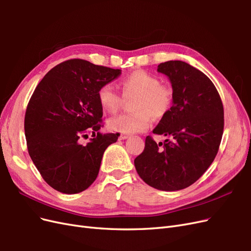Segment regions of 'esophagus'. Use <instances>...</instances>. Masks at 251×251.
<instances>
[{"label": "esophagus", "mask_w": 251, "mask_h": 251, "mask_svg": "<svg viewBox=\"0 0 251 251\" xmlns=\"http://www.w3.org/2000/svg\"><path fill=\"white\" fill-rule=\"evenodd\" d=\"M128 137H130V135H127V134H120L119 139H120V140H124V139H127Z\"/></svg>", "instance_id": "34e87169"}]
</instances>
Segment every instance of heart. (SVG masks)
Here are the masks:
<instances>
[{
  "instance_id": "b5f03b06",
  "label": "heart",
  "mask_w": 251,
  "mask_h": 251,
  "mask_svg": "<svg viewBox=\"0 0 251 251\" xmlns=\"http://www.w3.org/2000/svg\"><path fill=\"white\" fill-rule=\"evenodd\" d=\"M121 95L111 83H104L97 91L100 107L109 113H116L124 103V97L135 96L132 102L134 112L123 114L109 121L113 131L134 134L149 130L154 118H162L169 113L174 102L173 88L161 83L156 75L136 70L119 80Z\"/></svg>"
}]
</instances>
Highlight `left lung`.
Wrapping results in <instances>:
<instances>
[{"mask_svg": "<svg viewBox=\"0 0 251 251\" xmlns=\"http://www.w3.org/2000/svg\"><path fill=\"white\" fill-rule=\"evenodd\" d=\"M157 70L169 76L174 102L153 133L169 139L157 144L148 136L134 164L147 184L174 192L195 183L215 160L223 135L224 109L214 83L193 66L169 60Z\"/></svg>", "mask_w": 251, "mask_h": 251, "instance_id": "8db88e82", "label": "left lung"}]
</instances>
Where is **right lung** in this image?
Segmentation results:
<instances>
[{
  "instance_id": "obj_1",
  "label": "right lung",
  "mask_w": 251,
  "mask_h": 251,
  "mask_svg": "<svg viewBox=\"0 0 251 251\" xmlns=\"http://www.w3.org/2000/svg\"><path fill=\"white\" fill-rule=\"evenodd\" d=\"M120 74L73 58L52 68L36 86L25 114L27 149L43 179L57 192L87 189L97 178L105 149L117 141L119 133L98 132L103 120L97 91ZM89 132L94 138L83 145Z\"/></svg>"
}]
</instances>
